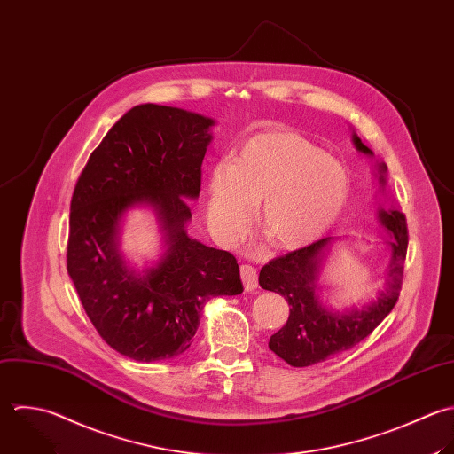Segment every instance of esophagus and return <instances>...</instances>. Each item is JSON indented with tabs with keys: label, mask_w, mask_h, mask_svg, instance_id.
<instances>
[{
	"label": "esophagus",
	"mask_w": 454,
	"mask_h": 454,
	"mask_svg": "<svg viewBox=\"0 0 454 454\" xmlns=\"http://www.w3.org/2000/svg\"><path fill=\"white\" fill-rule=\"evenodd\" d=\"M240 276H242V281H244V288L247 292H251L258 286V274H256V269L253 265L242 263L240 265Z\"/></svg>",
	"instance_id": "1"
}]
</instances>
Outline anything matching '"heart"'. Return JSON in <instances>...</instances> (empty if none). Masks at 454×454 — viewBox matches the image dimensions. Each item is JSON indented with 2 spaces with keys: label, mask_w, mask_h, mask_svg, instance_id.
I'll use <instances>...</instances> for the list:
<instances>
[{
  "label": "heart",
  "mask_w": 454,
  "mask_h": 454,
  "mask_svg": "<svg viewBox=\"0 0 454 454\" xmlns=\"http://www.w3.org/2000/svg\"><path fill=\"white\" fill-rule=\"evenodd\" d=\"M350 191L340 160L297 132L274 129L247 137L231 166L217 164L207 185V223L223 244L240 240L260 202V230L279 249L320 239Z\"/></svg>",
  "instance_id": "1"
}]
</instances>
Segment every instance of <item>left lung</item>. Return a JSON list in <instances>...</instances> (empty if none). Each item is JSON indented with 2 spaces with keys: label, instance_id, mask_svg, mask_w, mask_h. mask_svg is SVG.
Segmentation results:
<instances>
[{
  "label": "left lung",
  "instance_id": "1",
  "mask_svg": "<svg viewBox=\"0 0 454 454\" xmlns=\"http://www.w3.org/2000/svg\"><path fill=\"white\" fill-rule=\"evenodd\" d=\"M356 146L364 153H373L357 136ZM386 166H380L384 184ZM382 224L395 237L391 242L393 258L387 274V288L368 308L345 315L327 311L317 301V279L320 260L331 237L320 239L306 247L290 251L270 260L260 270V286L283 295L290 306L286 324L270 336L269 348L294 368H306L322 363L336 354L347 352L368 338L398 302L409 246L407 217L396 208H380Z\"/></svg>",
  "mask_w": 454,
  "mask_h": 454
}]
</instances>
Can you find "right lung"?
<instances>
[{"label":"right lung","instance_id":"right-lung-1","mask_svg":"<svg viewBox=\"0 0 454 454\" xmlns=\"http://www.w3.org/2000/svg\"><path fill=\"white\" fill-rule=\"evenodd\" d=\"M214 121L178 107L127 111L91 152L74 187L67 270L98 336L121 356L153 363L191 347L205 304L244 292L237 258L187 237L201 191V164ZM148 202L168 231L163 262L137 277L115 251L121 214Z\"/></svg>","mask_w":454,"mask_h":454}]
</instances>
